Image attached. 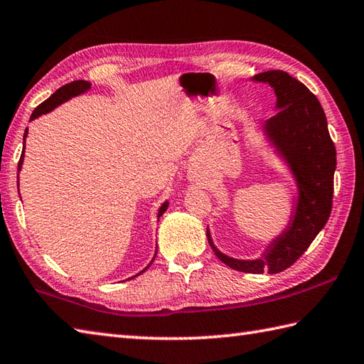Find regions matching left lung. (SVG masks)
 <instances>
[{
    "label": "left lung",
    "mask_w": 364,
    "mask_h": 364,
    "mask_svg": "<svg viewBox=\"0 0 364 364\" xmlns=\"http://www.w3.org/2000/svg\"><path fill=\"white\" fill-rule=\"evenodd\" d=\"M251 81L269 85L277 95L275 116L261 132L286 165L296 187L287 226L256 259H235L220 251L207 228V240L221 262L243 273H279L299 259L327 225L331 212L336 149L316 95L283 70L257 73Z\"/></svg>",
    "instance_id": "8db88e82"
}]
</instances>
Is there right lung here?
I'll list each match as a JSON object with an SVG mask.
<instances>
[{"mask_svg": "<svg viewBox=\"0 0 364 364\" xmlns=\"http://www.w3.org/2000/svg\"><path fill=\"white\" fill-rule=\"evenodd\" d=\"M89 89H91V83H89V81H85V80H77V81H72V83H69V85H64L63 87H59L55 94H51L46 102H42L41 105L33 111V114H31V117H29V121H34V119H37V117H39V116L50 113L51 109H55L56 107L63 105L64 102L70 100L72 97H77V95H81V94L87 92ZM26 136H28V129L25 130V135H23V144H25ZM23 157H25V146H23V151H21V157H20V161H18V173L21 171V165H23ZM18 191H20V190H18ZM168 205H169L168 201H165V203H163V204L160 205L159 213H157V220H160L161 215L166 212ZM155 255H157V251H155ZM154 259H155V256H154ZM154 259L149 262V265L146 267V269H143L139 273H136L135 277L141 275V273H144L147 269H149L151 264L154 262ZM135 277H132V278H135ZM132 278H129V279H132Z\"/></svg>", "mask_w": 364, "mask_h": 364, "instance_id": "obj_1", "label": "right lung"}]
</instances>
